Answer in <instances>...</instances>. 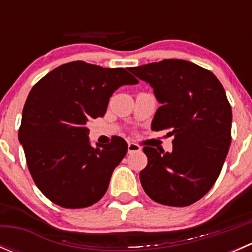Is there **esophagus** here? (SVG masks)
I'll return each instance as SVG.
<instances>
[{"label":"esophagus","mask_w":252,"mask_h":252,"mask_svg":"<svg viewBox=\"0 0 252 252\" xmlns=\"http://www.w3.org/2000/svg\"><path fill=\"white\" fill-rule=\"evenodd\" d=\"M141 147L139 145L134 144V142H129L128 144V154H133V152H139Z\"/></svg>","instance_id":"obj_1"}]
</instances>
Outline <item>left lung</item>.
Masks as SVG:
<instances>
[{"label": "left lung", "instance_id": "1", "mask_svg": "<svg viewBox=\"0 0 252 252\" xmlns=\"http://www.w3.org/2000/svg\"><path fill=\"white\" fill-rule=\"evenodd\" d=\"M131 73L154 89L161 103L152 130L169 129L172 152L145 146L147 166L140 182L150 199L174 207L189 206L210 191L229 151L232 107L217 77L184 60H163Z\"/></svg>", "mask_w": 252, "mask_h": 252}]
</instances>
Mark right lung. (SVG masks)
<instances>
[{
    "label": "right lung",
    "mask_w": 252,
    "mask_h": 252,
    "mask_svg": "<svg viewBox=\"0 0 252 252\" xmlns=\"http://www.w3.org/2000/svg\"><path fill=\"white\" fill-rule=\"evenodd\" d=\"M124 68L75 61L37 81L22 114L19 142L28 168L42 194L65 208L94 205L107 191L114 168L128 151L119 136L91 146L86 123L103 117L112 94L138 84Z\"/></svg>",
    "instance_id": "obj_1"
}]
</instances>
